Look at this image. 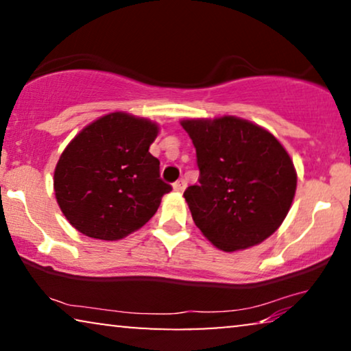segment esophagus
Listing matches in <instances>:
<instances>
[{"label":"esophagus","mask_w":351,"mask_h":351,"mask_svg":"<svg viewBox=\"0 0 351 351\" xmlns=\"http://www.w3.org/2000/svg\"><path fill=\"white\" fill-rule=\"evenodd\" d=\"M186 189V182L184 179H179L174 184V190L176 191H184Z\"/></svg>","instance_id":"34e87169"}]
</instances>
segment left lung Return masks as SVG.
I'll return each instance as SVG.
<instances>
[{
    "label": "left lung",
    "mask_w": 351,
    "mask_h": 351,
    "mask_svg": "<svg viewBox=\"0 0 351 351\" xmlns=\"http://www.w3.org/2000/svg\"><path fill=\"white\" fill-rule=\"evenodd\" d=\"M180 124L196 148L199 184L184 196L201 233L225 252L256 246L275 233L297 186L294 162L280 141L237 117Z\"/></svg>",
    "instance_id": "8db88e82"
}]
</instances>
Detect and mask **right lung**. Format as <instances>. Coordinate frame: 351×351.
<instances>
[{
	"instance_id": "1",
	"label": "right lung",
	"mask_w": 351,
	"mask_h": 351,
	"mask_svg": "<svg viewBox=\"0 0 351 351\" xmlns=\"http://www.w3.org/2000/svg\"><path fill=\"white\" fill-rule=\"evenodd\" d=\"M156 123L114 112L75 136L57 161L56 199L66 220L89 238L117 241L136 232L172 190L148 152Z\"/></svg>"
}]
</instances>
